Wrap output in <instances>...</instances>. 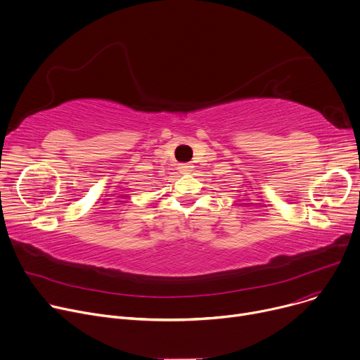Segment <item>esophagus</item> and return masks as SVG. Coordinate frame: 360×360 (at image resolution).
<instances>
[{
    "instance_id": "34e87169",
    "label": "esophagus",
    "mask_w": 360,
    "mask_h": 360,
    "mask_svg": "<svg viewBox=\"0 0 360 360\" xmlns=\"http://www.w3.org/2000/svg\"><path fill=\"white\" fill-rule=\"evenodd\" d=\"M178 169H179V172H182V174H189L191 171H193V165H191V163H181V165L178 166Z\"/></svg>"
}]
</instances>
